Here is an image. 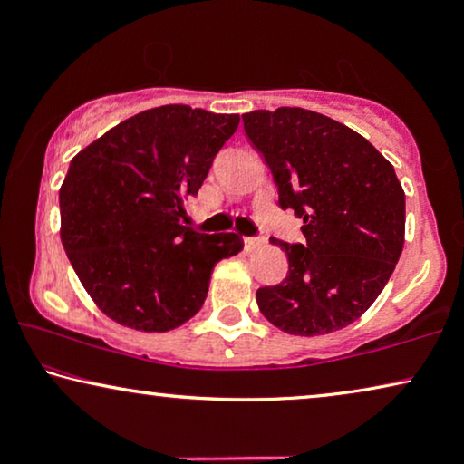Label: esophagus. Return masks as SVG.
<instances>
[{
	"label": "esophagus",
	"mask_w": 464,
	"mask_h": 464,
	"mask_svg": "<svg viewBox=\"0 0 464 464\" xmlns=\"http://www.w3.org/2000/svg\"><path fill=\"white\" fill-rule=\"evenodd\" d=\"M257 245H262V238H256V237H245V246H246V251L256 249Z\"/></svg>",
	"instance_id": "1"
}]
</instances>
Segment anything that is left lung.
I'll return each mask as SVG.
<instances>
[{
    "instance_id": "obj_1",
    "label": "left lung",
    "mask_w": 464,
    "mask_h": 464,
    "mask_svg": "<svg viewBox=\"0 0 464 464\" xmlns=\"http://www.w3.org/2000/svg\"><path fill=\"white\" fill-rule=\"evenodd\" d=\"M268 164L278 205L304 219V245H281L289 272L257 289V306L291 335L351 325L376 302L403 251L405 194L395 169L348 126L302 110L243 113Z\"/></svg>"
}]
</instances>
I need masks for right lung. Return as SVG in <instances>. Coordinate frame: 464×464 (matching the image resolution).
<instances>
[{"mask_svg": "<svg viewBox=\"0 0 464 464\" xmlns=\"http://www.w3.org/2000/svg\"><path fill=\"white\" fill-rule=\"evenodd\" d=\"M238 113L162 105L132 116L69 162L61 240L88 295L120 325L170 332L205 304L211 272L243 249L234 232L183 226Z\"/></svg>", "mask_w": 464, "mask_h": 464, "instance_id": "right-lung-1", "label": "right lung"}]
</instances>
